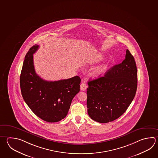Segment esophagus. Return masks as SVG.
<instances>
[{
    "label": "esophagus",
    "mask_w": 158,
    "mask_h": 158,
    "mask_svg": "<svg viewBox=\"0 0 158 158\" xmlns=\"http://www.w3.org/2000/svg\"><path fill=\"white\" fill-rule=\"evenodd\" d=\"M86 88H87V86H86V84H85L84 83H82L81 84V90H83V91H84V90H86Z\"/></svg>",
    "instance_id": "obj_1"
}]
</instances>
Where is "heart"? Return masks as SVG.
<instances>
[{"mask_svg": "<svg viewBox=\"0 0 158 158\" xmlns=\"http://www.w3.org/2000/svg\"><path fill=\"white\" fill-rule=\"evenodd\" d=\"M106 66L103 65L101 66L98 68L96 69L94 71V74L98 75H101L104 72L105 69H106Z\"/></svg>", "mask_w": 158, "mask_h": 158, "instance_id": "b5f03b06", "label": "heart"}]
</instances>
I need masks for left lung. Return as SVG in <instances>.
<instances>
[{
	"label": "left lung",
	"mask_w": 158,
	"mask_h": 158,
	"mask_svg": "<svg viewBox=\"0 0 158 158\" xmlns=\"http://www.w3.org/2000/svg\"><path fill=\"white\" fill-rule=\"evenodd\" d=\"M88 84L86 104L90 117L103 123L117 119L127 110L136 92L137 70L134 56L127 50L122 63Z\"/></svg>",
	"instance_id": "1"
}]
</instances>
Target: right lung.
<instances>
[{
    "label": "right lung",
    "instance_id": "right-lung-1",
    "mask_svg": "<svg viewBox=\"0 0 158 158\" xmlns=\"http://www.w3.org/2000/svg\"><path fill=\"white\" fill-rule=\"evenodd\" d=\"M35 45L28 51L20 75L21 93L24 101L37 116L46 122H56L67 115L72 100L80 91L81 79L75 76L68 79L49 81L37 74L33 54Z\"/></svg>",
    "mask_w": 158,
    "mask_h": 158
}]
</instances>
